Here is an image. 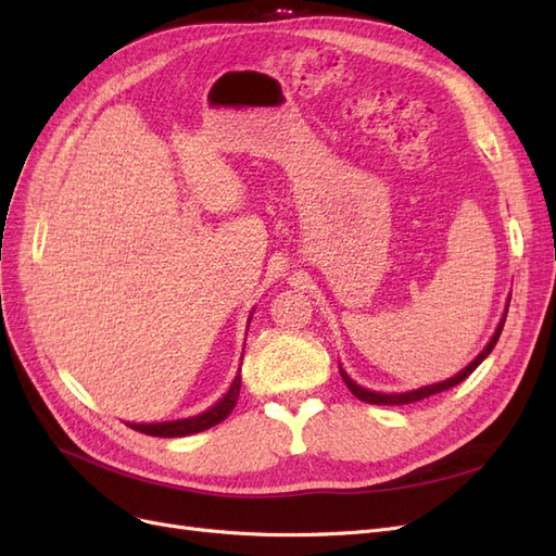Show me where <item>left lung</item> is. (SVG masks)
Wrapping results in <instances>:
<instances>
[{
  "instance_id": "obj_1",
  "label": "left lung",
  "mask_w": 556,
  "mask_h": 556,
  "mask_svg": "<svg viewBox=\"0 0 556 556\" xmlns=\"http://www.w3.org/2000/svg\"><path fill=\"white\" fill-rule=\"evenodd\" d=\"M510 304V301H508ZM506 317H508V306H506V313H503V317H501V323H498V327H496V333L492 336V341L486 343V348L480 352V355L470 362L464 371H459L457 376L454 378H450V380H443V382H435V384H429V387H419V390H413V392H403V394H380V392H368V390H364V387H359L355 380H352L343 368L339 366V371H341V378H343V382L348 384V390L355 394L359 401H366V403H376V406H403V403H415V401H422V399H427V396H431V394H439V392H445V390H450V387H454V384H459V382H464L470 374L476 371V368L482 364V359L490 355V352L494 350V345H496V341H498V336H501V331H503V323H506Z\"/></svg>"
}]
</instances>
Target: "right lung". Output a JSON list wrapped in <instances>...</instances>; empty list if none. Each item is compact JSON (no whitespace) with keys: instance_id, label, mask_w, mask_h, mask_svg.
Segmentation results:
<instances>
[{"instance_id":"add662e5","label":"right lung","mask_w":556,"mask_h":556,"mask_svg":"<svg viewBox=\"0 0 556 556\" xmlns=\"http://www.w3.org/2000/svg\"><path fill=\"white\" fill-rule=\"evenodd\" d=\"M239 390H241V376L233 378L229 392L206 413H201L197 417H188V419H176V422L129 425V427L141 431V433H148V435H160V439H178V435H190V433L206 431L215 425H220L223 419L233 410V406H237V399H239Z\"/></svg>"}]
</instances>
